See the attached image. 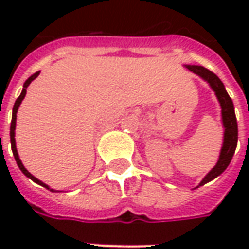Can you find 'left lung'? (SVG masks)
<instances>
[{"instance_id": "left-lung-1", "label": "left lung", "mask_w": 249, "mask_h": 249, "mask_svg": "<svg viewBox=\"0 0 249 249\" xmlns=\"http://www.w3.org/2000/svg\"><path fill=\"white\" fill-rule=\"evenodd\" d=\"M185 68L188 71H193L195 74H197L198 77H201L204 81L208 82L209 87L212 88L221 108V121H223V128H224V139H223V146L220 151L219 160L216 162V165L207 173V176L201 180V183L198 184L197 187H200L220 176L230 165L236 151V146H237V121H236L232 98L227 93L224 84L221 82L219 77L204 66L185 65Z\"/></svg>"}]
</instances>
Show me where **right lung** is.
<instances>
[{
  "instance_id": "add662e5",
  "label": "right lung",
  "mask_w": 249,
  "mask_h": 249,
  "mask_svg": "<svg viewBox=\"0 0 249 249\" xmlns=\"http://www.w3.org/2000/svg\"><path fill=\"white\" fill-rule=\"evenodd\" d=\"M38 74H40V71H36L35 74H32V76L25 81L24 84V88H22V92H21V94H19V97L16 100V103H14V107H13V113H12V124H10V144H12V151H13V156L14 159H16V162H17V165H18V168L21 169V172L24 173L26 178H29L30 180H33L35 183H37L38 185H42L44 188H46V189H49V191H52V192H56L54 189H52V188H49V185H46L45 183H42L41 180H38L37 178H35L32 173L26 169V168L24 167V164H22V161H21V159H19L18 156V152H17V148H16V139H14V136H16V120H17V110H18L19 105H21V103H22V100H24L25 94H26V88L29 87L30 82L33 81L35 78H37L38 77Z\"/></svg>"
}]
</instances>
